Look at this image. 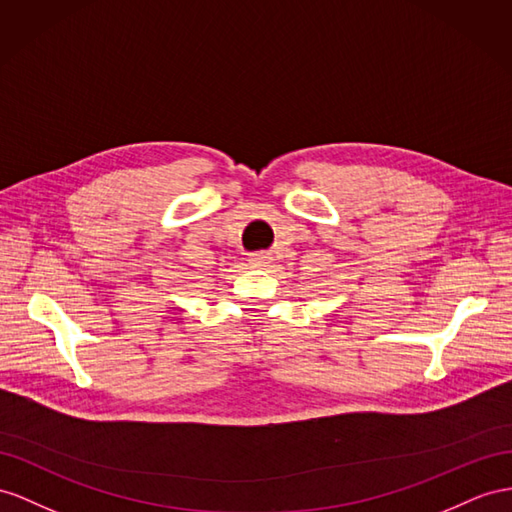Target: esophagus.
<instances>
[{"instance_id": "esophagus-1", "label": "esophagus", "mask_w": 512, "mask_h": 512, "mask_svg": "<svg viewBox=\"0 0 512 512\" xmlns=\"http://www.w3.org/2000/svg\"><path fill=\"white\" fill-rule=\"evenodd\" d=\"M248 261H251L253 266H268L270 264V257L264 255V253H255V255L248 257Z\"/></svg>"}]
</instances>
